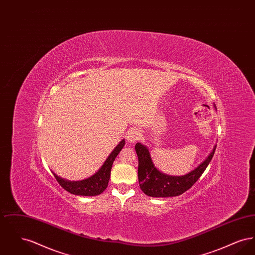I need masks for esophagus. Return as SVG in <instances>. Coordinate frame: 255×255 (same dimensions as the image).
Segmentation results:
<instances>
[{
  "label": "esophagus",
  "instance_id": "1",
  "mask_svg": "<svg viewBox=\"0 0 255 255\" xmlns=\"http://www.w3.org/2000/svg\"><path fill=\"white\" fill-rule=\"evenodd\" d=\"M139 137H140V132L137 129H135V128L130 129L126 133L127 141L129 143H132V144L135 143L139 139Z\"/></svg>",
  "mask_w": 255,
  "mask_h": 255
}]
</instances>
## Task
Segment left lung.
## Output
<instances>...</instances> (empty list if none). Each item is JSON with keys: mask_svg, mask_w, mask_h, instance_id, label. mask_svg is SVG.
<instances>
[{"mask_svg": "<svg viewBox=\"0 0 255 255\" xmlns=\"http://www.w3.org/2000/svg\"><path fill=\"white\" fill-rule=\"evenodd\" d=\"M134 149L138 158L137 176L140 189L147 196L165 198L184 193L198 181L212 159L216 145L198 167L183 176H170L157 169L153 163L148 148L143 144L137 142Z\"/></svg>", "mask_w": 255, "mask_h": 255, "instance_id": "obj_1", "label": "left lung"}]
</instances>
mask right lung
I'll return each instance as SVG.
<instances>
[{
	"label": "right lung",
	"instance_id": "add662e5",
	"mask_svg": "<svg viewBox=\"0 0 255 255\" xmlns=\"http://www.w3.org/2000/svg\"><path fill=\"white\" fill-rule=\"evenodd\" d=\"M124 145H125V139H122L118 146H116L113 152L110 154L109 157L105 160L101 168L98 170L96 174H94L93 176H91L90 178L85 180L77 181V182L67 181L58 177L55 173L53 172L52 173L61 186L66 191L72 194L79 195V196H97V195L101 194L108 186L113 162L115 158H117V156L120 154Z\"/></svg>",
	"mask_w": 255,
	"mask_h": 255
}]
</instances>
